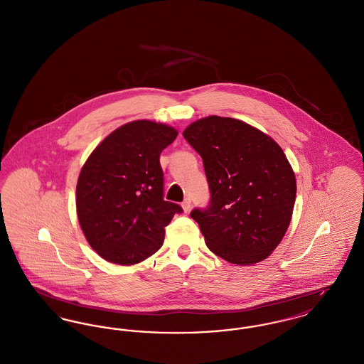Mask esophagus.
Wrapping results in <instances>:
<instances>
[{"label": "esophagus", "mask_w": 364, "mask_h": 364, "mask_svg": "<svg viewBox=\"0 0 364 364\" xmlns=\"http://www.w3.org/2000/svg\"><path fill=\"white\" fill-rule=\"evenodd\" d=\"M181 208L184 210V213H188L191 208V199L190 198H187V199H184V202L181 203Z\"/></svg>", "instance_id": "34e87169"}]
</instances>
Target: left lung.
I'll return each mask as SVG.
<instances>
[{
  "instance_id": "obj_1",
  "label": "left lung",
  "mask_w": 364,
  "mask_h": 364,
  "mask_svg": "<svg viewBox=\"0 0 364 364\" xmlns=\"http://www.w3.org/2000/svg\"><path fill=\"white\" fill-rule=\"evenodd\" d=\"M183 136L199 153L211 200L191 217L211 252L233 264L266 259L284 239L296 199L294 169L277 141L247 122L208 116Z\"/></svg>"
}]
</instances>
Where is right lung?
<instances>
[{
    "label": "right lung",
    "instance_id": "obj_1",
    "mask_svg": "<svg viewBox=\"0 0 364 364\" xmlns=\"http://www.w3.org/2000/svg\"><path fill=\"white\" fill-rule=\"evenodd\" d=\"M173 127L127 122L94 149L76 186V213L91 248L105 260L129 266L161 248L165 226L183 210L164 200L159 154L176 136Z\"/></svg>",
    "mask_w": 364,
    "mask_h": 364
}]
</instances>
